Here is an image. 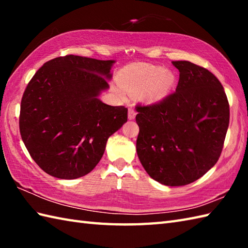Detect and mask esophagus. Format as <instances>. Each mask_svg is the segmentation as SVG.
<instances>
[{
  "label": "esophagus",
  "mask_w": 248,
  "mask_h": 248,
  "mask_svg": "<svg viewBox=\"0 0 248 248\" xmlns=\"http://www.w3.org/2000/svg\"><path fill=\"white\" fill-rule=\"evenodd\" d=\"M135 116H136V112H135V110H134L132 108H130L128 109V118H129L130 120H132V119L135 118Z\"/></svg>",
  "instance_id": "obj_1"
}]
</instances>
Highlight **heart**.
<instances>
[{
	"instance_id": "heart-1",
	"label": "heart",
	"mask_w": 248,
	"mask_h": 248,
	"mask_svg": "<svg viewBox=\"0 0 248 248\" xmlns=\"http://www.w3.org/2000/svg\"><path fill=\"white\" fill-rule=\"evenodd\" d=\"M119 85L115 92L121 98L140 93L146 102H159L172 91L176 82L173 72L150 64H134L124 68L119 75Z\"/></svg>"
}]
</instances>
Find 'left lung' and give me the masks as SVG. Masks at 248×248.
Instances as JSON below:
<instances>
[{
    "instance_id": "left-lung-1",
    "label": "left lung",
    "mask_w": 248,
    "mask_h": 248,
    "mask_svg": "<svg viewBox=\"0 0 248 248\" xmlns=\"http://www.w3.org/2000/svg\"><path fill=\"white\" fill-rule=\"evenodd\" d=\"M172 65L180 72L176 93L136 108V151L152 179L181 186L196 181L217 162L229 125V103L213 73L186 61Z\"/></svg>"
}]
</instances>
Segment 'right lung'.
Returning <instances> with one entry per match:
<instances>
[{"label": "right lung", "mask_w": 248, "mask_h": 248, "mask_svg": "<svg viewBox=\"0 0 248 248\" xmlns=\"http://www.w3.org/2000/svg\"><path fill=\"white\" fill-rule=\"evenodd\" d=\"M116 61L56 57L35 73L23 93L20 133L41 170L77 179L101 160L108 138L128 120V108L99 99L109 88Z\"/></svg>", "instance_id": "right-lung-1"}]
</instances>
